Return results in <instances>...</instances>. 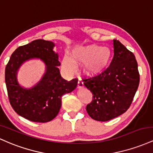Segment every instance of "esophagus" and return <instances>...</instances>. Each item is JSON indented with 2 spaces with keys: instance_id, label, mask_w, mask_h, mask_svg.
<instances>
[{
  "instance_id": "obj_1",
  "label": "esophagus",
  "mask_w": 153,
  "mask_h": 153,
  "mask_svg": "<svg viewBox=\"0 0 153 153\" xmlns=\"http://www.w3.org/2000/svg\"><path fill=\"white\" fill-rule=\"evenodd\" d=\"M77 87H78L79 89L83 88L84 87V84L81 79H79L78 83H77Z\"/></svg>"
}]
</instances>
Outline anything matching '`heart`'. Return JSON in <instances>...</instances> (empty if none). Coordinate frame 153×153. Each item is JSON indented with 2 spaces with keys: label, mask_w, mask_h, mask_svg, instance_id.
I'll use <instances>...</instances> for the list:
<instances>
[{
  "label": "heart",
  "mask_w": 153,
  "mask_h": 153,
  "mask_svg": "<svg viewBox=\"0 0 153 153\" xmlns=\"http://www.w3.org/2000/svg\"><path fill=\"white\" fill-rule=\"evenodd\" d=\"M112 57L111 51L108 47L95 44L77 46L72 50L71 56L66 54L63 58L62 65L68 72L76 71V65L84 64L83 71L87 76L100 74L108 67Z\"/></svg>",
  "instance_id": "heart-1"
}]
</instances>
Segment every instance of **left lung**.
I'll return each instance as SVG.
<instances>
[{
	"mask_svg": "<svg viewBox=\"0 0 153 153\" xmlns=\"http://www.w3.org/2000/svg\"><path fill=\"white\" fill-rule=\"evenodd\" d=\"M113 45L114 54L109 67L97 76L83 80L93 95L86 110L98 121H109L126 112L140 83L134 55L117 39L113 40Z\"/></svg>",
	"mask_w": 153,
	"mask_h": 153,
	"instance_id": "obj_1",
	"label": "left lung"
}]
</instances>
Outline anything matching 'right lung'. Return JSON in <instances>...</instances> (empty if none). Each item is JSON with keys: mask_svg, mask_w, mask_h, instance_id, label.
<instances>
[{"mask_svg": "<svg viewBox=\"0 0 153 153\" xmlns=\"http://www.w3.org/2000/svg\"><path fill=\"white\" fill-rule=\"evenodd\" d=\"M54 42L35 39L20 46L11 55L5 71L8 98L17 114L34 122L45 123L57 116L64 94L75 90L78 80L68 82L61 76L58 54L53 51ZM39 59L44 63L46 71L38 83L26 88L18 83L17 74L26 61Z\"/></svg>", "mask_w": 153, "mask_h": 153, "instance_id": "right-lung-1", "label": "right lung"}]
</instances>
